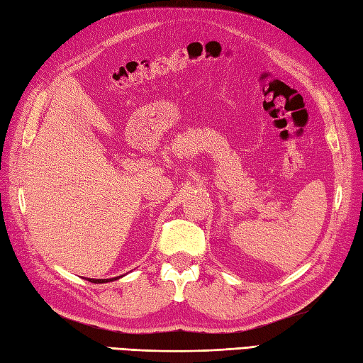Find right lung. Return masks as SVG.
Listing matches in <instances>:
<instances>
[{
	"label": "right lung",
	"mask_w": 363,
	"mask_h": 363,
	"mask_svg": "<svg viewBox=\"0 0 363 363\" xmlns=\"http://www.w3.org/2000/svg\"><path fill=\"white\" fill-rule=\"evenodd\" d=\"M120 277H123V276L112 277V279H90V277H87V281L94 282V284H104V282H112V281H117V279H120Z\"/></svg>",
	"instance_id": "obj_1"
}]
</instances>
